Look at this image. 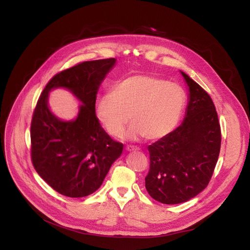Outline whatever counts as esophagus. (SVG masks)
Masks as SVG:
<instances>
[{
	"mask_svg": "<svg viewBox=\"0 0 250 250\" xmlns=\"http://www.w3.org/2000/svg\"><path fill=\"white\" fill-rule=\"evenodd\" d=\"M126 150L129 151V152H131V151H138V150H140V148L137 147V146H131V145H129V146L126 147Z\"/></svg>",
	"mask_w": 250,
	"mask_h": 250,
	"instance_id": "esophagus-1",
	"label": "esophagus"
}]
</instances>
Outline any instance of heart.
Wrapping results in <instances>:
<instances>
[{
	"instance_id": "heart-1",
	"label": "heart",
	"mask_w": 250,
	"mask_h": 250,
	"mask_svg": "<svg viewBox=\"0 0 250 250\" xmlns=\"http://www.w3.org/2000/svg\"><path fill=\"white\" fill-rule=\"evenodd\" d=\"M185 103V92L177 83L152 75H132L117 82L111 93L98 100L96 117L113 138L122 137L131 117L128 139L160 140L177 125Z\"/></svg>"
}]
</instances>
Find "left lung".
Segmentation results:
<instances>
[{"label":"left lung","mask_w":250,"mask_h":250,"mask_svg":"<svg viewBox=\"0 0 250 250\" xmlns=\"http://www.w3.org/2000/svg\"><path fill=\"white\" fill-rule=\"evenodd\" d=\"M180 73L188 86L185 119L175 130L148 147L146 188L151 197L165 204L188 201L207 188L221 146L220 124L210 97Z\"/></svg>","instance_id":"left-lung-1"}]
</instances>
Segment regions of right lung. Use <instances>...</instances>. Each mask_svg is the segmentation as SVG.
<instances>
[{
	"mask_svg": "<svg viewBox=\"0 0 250 250\" xmlns=\"http://www.w3.org/2000/svg\"><path fill=\"white\" fill-rule=\"evenodd\" d=\"M117 59L84 62L58 73L42 90L31 123V157L39 175L59 194L85 197L102 185L123 144L113 141L96 117L101 83ZM64 88L81 102L77 118L59 119L49 109L48 94Z\"/></svg>",
	"mask_w": 250,
	"mask_h": 250,
	"instance_id": "right-lung-1",
	"label": "right lung"
}]
</instances>
